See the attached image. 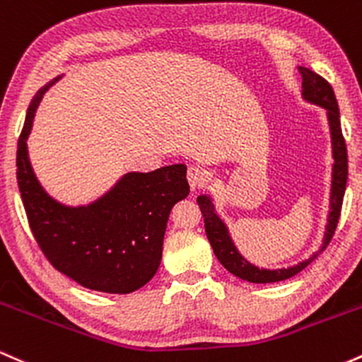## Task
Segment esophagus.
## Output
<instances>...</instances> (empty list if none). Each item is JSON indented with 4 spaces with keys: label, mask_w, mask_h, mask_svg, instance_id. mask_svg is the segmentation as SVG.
Returning a JSON list of instances; mask_svg holds the SVG:
<instances>
[{
    "label": "esophagus",
    "mask_w": 362,
    "mask_h": 362,
    "mask_svg": "<svg viewBox=\"0 0 362 362\" xmlns=\"http://www.w3.org/2000/svg\"><path fill=\"white\" fill-rule=\"evenodd\" d=\"M207 172L202 167H190L189 172H187V180H189L190 189H201V187L206 185L207 182Z\"/></svg>",
    "instance_id": "34e87169"
}]
</instances>
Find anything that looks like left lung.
Returning <instances> with one entry per match:
<instances>
[{
  "mask_svg": "<svg viewBox=\"0 0 362 362\" xmlns=\"http://www.w3.org/2000/svg\"><path fill=\"white\" fill-rule=\"evenodd\" d=\"M300 73L303 78V98L306 102L313 103V105L323 107L327 110L328 127H330V138H332V158H334V165H332V187H330V211L327 216V226L325 235H323V243L318 252H315L310 259L300 262V264L293 265L288 269H260L248 262L238 248L235 247L233 240H231L230 231H228L226 224L223 219L216 214L213 199L209 195H199L197 204L201 207V213L204 216V228L207 240H209L211 247H213L214 255L221 262L223 267L233 276L240 279L255 282V284H267V282H279L286 281L289 277L296 276L301 272L306 265H310L317 257L327 248L330 243L332 236L337 228L340 209H342L344 194H346L347 184V148L346 141H344L342 129H340V114L337 98H335L334 90H332L330 83L323 80L320 74L311 71L308 68L300 66Z\"/></svg>",
  "mask_w": 362,
  "mask_h": 362,
  "instance_id": "8db88e82",
  "label": "left lung"
}]
</instances>
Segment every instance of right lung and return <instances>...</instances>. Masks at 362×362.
Wrapping results in <instances>:
<instances>
[{
    "label": "right lung",
    "mask_w": 362,
    "mask_h": 362,
    "mask_svg": "<svg viewBox=\"0 0 362 362\" xmlns=\"http://www.w3.org/2000/svg\"><path fill=\"white\" fill-rule=\"evenodd\" d=\"M37 91L16 149V180L40 250L57 271L83 288L127 294L151 281L161 262L168 216L189 195L185 165L129 172L88 206H64L37 180L27 139L44 93Z\"/></svg>",
    "instance_id": "obj_1"
}]
</instances>
